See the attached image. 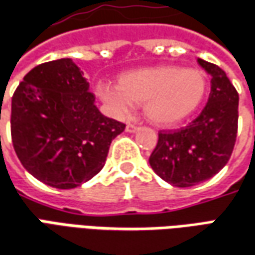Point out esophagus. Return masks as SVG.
Here are the masks:
<instances>
[{
    "mask_svg": "<svg viewBox=\"0 0 255 255\" xmlns=\"http://www.w3.org/2000/svg\"><path fill=\"white\" fill-rule=\"evenodd\" d=\"M127 132H136L138 129H139V127L138 126H135V124H127Z\"/></svg>",
    "mask_w": 255,
    "mask_h": 255,
    "instance_id": "obj_1",
    "label": "esophagus"
}]
</instances>
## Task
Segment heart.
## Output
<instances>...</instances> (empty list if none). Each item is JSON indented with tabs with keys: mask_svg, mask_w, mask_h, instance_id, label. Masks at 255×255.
<instances>
[{
	"mask_svg": "<svg viewBox=\"0 0 255 255\" xmlns=\"http://www.w3.org/2000/svg\"><path fill=\"white\" fill-rule=\"evenodd\" d=\"M207 77L199 69L154 66L122 74L117 87L99 85L98 94L119 112L127 113L133 105H143L145 116L160 126L185 120L202 103Z\"/></svg>",
	"mask_w": 255,
	"mask_h": 255,
	"instance_id": "b5f03b06",
	"label": "heart"
}]
</instances>
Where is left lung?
<instances>
[{"label": "left lung", "mask_w": 255, "mask_h": 255, "mask_svg": "<svg viewBox=\"0 0 255 255\" xmlns=\"http://www.w3.org/2000/svg\"><path fill=\"white\" fill-rule=\"evenodd\" d=\"M197 62L211 76L207 105L186 127L160 131L149 157L158 177L178 188L193 186L218 174L231 158L238 133V91L221 67L203 59Z\"/></svg>", "instance_id": "8db88e82"}]
</instances>
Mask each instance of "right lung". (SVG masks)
Here are the masks:
<instances>
[{
	"mask_svg": "<svg viewBox=\"0 0 255 255\" xmlns=\"http://www.w3.org/2000/svg\"><path fill=\"white\" fill-rule=\"evenodd\" d=\"M124 128L99 112L69 58L35 66L12 97L13 149L23 167L52 188L73 189L95 177Z\"/></svg>",
	"mask_w": 255,
	"mask_h": 255,
	"instance_id": "obj_1",
	"label": "right lung"
}]
</instances>
